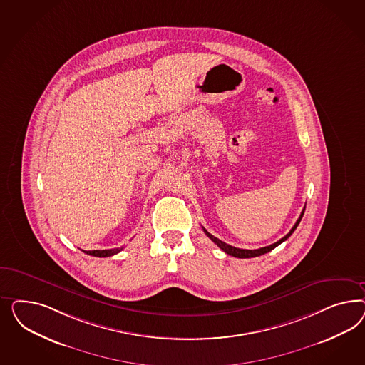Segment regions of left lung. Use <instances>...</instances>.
<instances>
[{
	"instance_id": "8db88e82",
	"label": "left lung",
	"mask_w": 365,
	"mask_h": 365,
	"mask_svg": "<svg viewBox=\"0 0 365 365\" xmlns=\"http://www.w3.org/2000/svg\"><path fill=\"white\" fill-rule=\"evenodd\" d=\"M304 211H305V207H304V210L301 212V215H299V218L297 220V222L294 223V226L292 227V230L287 232V235H285L284 238H281L279 241H277V242L273 243V245H269V246H265V247H259V249H255V250H247V249H238V247H234L232 245H227V243L223 242L221 240H218L217 237L211 235L210 232H207L206 229H203V232H206V235L210 238L211 241L214 243H217V246H218V247H221L222 250H223L226 255H232V257H237V258H252V257H258V255H265L267 252L273 250V249L277 247L279 243L287 241V238H289V237L293 234V232L297 229L299 221H301V218H302V215H304Z\"/></svg>"
}]
</instances>
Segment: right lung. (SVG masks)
Here are the masks:
<instances>
[{
  "label": "right lung",
  "mask_w": 365,
  "mask_h": 365,
  "mask_svg": "<svg viewBox=\"0 0 365 365\" xmlns=\"http://www.w3.org/2000/svg\"><path fill=\"white\" fill-rule=\"evenodd\" d=\"M123 247H115V249H108V250H83L84 253L93 257H110V255H118L119 252H122Z\"/></svg>",
  "instance_id": "obj_1"
}]
</instances>
